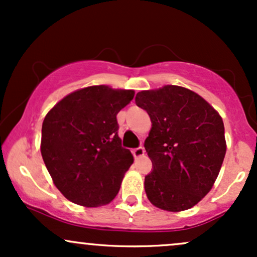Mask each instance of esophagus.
I'll return each mask as SVG.
<instances>
[{"label":"esophagus","instance_id":"1","mask_svg":"<svg viewBox=\"0 0 257 257\" xmlns=\"http://www.w3.org/2000/svg\"><path fill=\"white\" fill-rule=\"evenodd\" d=\"M133 155H134L135 158H140L145 155V149L144 147H138V149L133 150Z\"/></svg>","mask_w":257,"mask_h":257}]
</instances>
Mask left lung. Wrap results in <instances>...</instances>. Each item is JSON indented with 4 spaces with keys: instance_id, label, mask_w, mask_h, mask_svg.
<instances>
[{
    "instance_id": "8db88e82",
    "label": "left lung",
    "mask_w": 257,
    "mask_h": 257,
    "mask_svg": "<svg viewBox=\"0 0 257 257\" xmlns=\"http://www.w3.org/2000/svg\"><path fill=\"white\" fill-rule=\"evenodd\" d=\"M135 102L152 122L145 140L153 166L145 178L147 198L172 213L192 208L210 192L226 155L219 112L194 91L173 84L139 91Z\"/></svg>"
}]
</instances>
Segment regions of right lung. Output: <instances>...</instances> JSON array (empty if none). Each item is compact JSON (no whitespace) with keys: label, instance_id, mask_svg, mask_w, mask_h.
I'll list each match as a JSON object with an SVG mask.
<instances>
[{"label":"right lung","instance_id":"1","mask_svg":"<svg viewBox=\"0 0 257 257\" xmlns=\"http://www.w3.org/2000/svg\"><path fill=\"white\" fill-rule=\"evenodd\" d=\"M134 94L90 85L67 94L44 117L43 162L55 187L70 202L96 208L118 193L134 158L122 147L116 116Z\"/></svg>","mask_w":257,"mask_h":257}]
</instances>
